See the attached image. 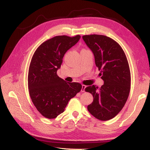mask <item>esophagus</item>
<instances>
[{
	"label": "esophagus",
	"mask_w": 150,
	"mask_h": 150,
	"mask_svg": "<svg viewBox=\"0 0 150 150\" xmlns=\"http://www.w3.org/2000/svg\"><path fill=\"white\" fill-rule=\"evenodd\" d=\"M86 87H87V86L85 85H82V88H81V91H82V92H85Z\"/></svg>",
	"instance_id": "esophagus-1"
}]
</instances>
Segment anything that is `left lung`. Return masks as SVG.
I'll use <instances>...</instances> for the list:
<instances>
[{"label":"left lung","mask_w":150,"mask_h":150,"mask_svg":"<svg viewBox=\"0 0 150 150\" xmlns=\"http://www.w3.org/2000/svg\"><path fill=\"white\" fill-rule=\"evenodd\" d=\"M83 39L92 51L104 81L100 88L91 85L85 91L93 96L87 109L100 120H110L124 107L130 91L131 76L125 53L117 42L103 35H85Z\"/></svg>","instance_id":"left-lung-1"}]
</instances>
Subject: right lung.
<instances>
[{
	"label": "right lung",
	"instance_id": "add662e5",
	"mask_svg": "<svg viewBox=\"0 0 150 150\" xmlns=\"http://www.w3.org/2000/svg\"><path fill=\"white\" fill-rule=\"evenodd\" d=\"M81 38L57 35L40 45L30 62L28 85L33 104L44 117L53 119L64 112L71 98L79 93L82 85L67 83L57 75L63 57Z\"/></svg>",
	"mask_w": 150,
	"mask_h": 150
}]
</instances>
